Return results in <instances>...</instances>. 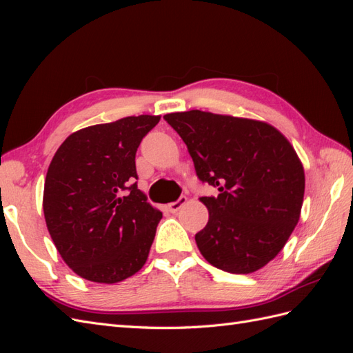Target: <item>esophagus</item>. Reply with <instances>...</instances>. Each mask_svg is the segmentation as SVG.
I'll list each match as a JSON object with an SVG mask.
<instances>
[{
	"label": "esophagus",
	"instance_id": "1",
	"mask_svg": "<svg viewBox=\"0 0 353 353\" xmlns=\"http://www.w3.org/2000/svg\"><path fill=\"white\" fill-rule=\"evenodd\" d=\"M185 203H187V197H185V196H179V199H178L176 201L169 203V205H168V209H169V212L176 213L181 208H183V206L185 205Z\"/></svg>",
	"mask_w": 353,
	"mask_h": 353
}]
</instances>
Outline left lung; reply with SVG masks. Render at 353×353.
Listing matches in <instances>:
<instances>
[{
	"mask_svg": "<svg viewBox=\"0 0 353 353\" xmlns=\"http://www.w3.org/2000/svg\"><path fill=\"white\" fill-rule=\"evenodd\" d=\"M163 119L183 138L201 183L218 196L196 234L200 253L231 274H250L284 248L301 216L305 172L294 148L274 126L241 117L190 110Z\"/></svg>",
	"mask_w": 353,
	"mask_h": 353,
	"instance_id": "1",
	"label": "left lung"
}]
</instances>
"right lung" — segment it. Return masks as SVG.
Instances as JSON below:
<instances>
[{
	"label": "right lung",
	"instance_id": "add662e5",
	"mask_svg": "<svg viewBox=\"0 0 353 353\" xmlns=\"http://www.w3.org/2000/svg\"><path fill=\"white\" fill-rule=\"evenodd\" d=\"M160 116H128L69 135L48 166L44 216L73 272L113 284L143 268L162 212L138 190L135 154Z\"/></svg>",
	"mask_w": 353,
	"mask_h": 353
}]
</instances>
